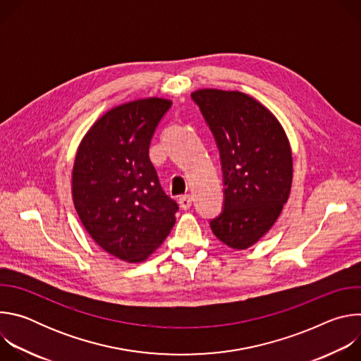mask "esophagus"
I'll use <instances>...</instances> for the list:
<instances>
[{"label": "esophagus", "mask_w": 361, "mask_h": 361, "mask_svg": "<svg viewBox=\"0 0 361 361\" xmlns=\"http://www.w3.org/2000/svg\"><path fill=\"white\" fill-rule=\"evenodd\" d=\"M178 202H180V207L183 210H188L191 207V204H192V197L190 194H184L178 198Z\"/></svg>", "instance_id": "obj_1"}]
</instances>
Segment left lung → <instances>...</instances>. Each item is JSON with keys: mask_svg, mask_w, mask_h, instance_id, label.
<instances>
[{"mask_svg": "<svg viewBox=\"0 0 361 361\" xmlns=\"http://www.w3.org/2000/svg\"><path fill=\"white\" fill-rule=\"evenodd\" d=\"M191 98L214 135L223 170V212L210 227L228 247L245 250L273 227L288 200L293 157L287 135L244 92L205 88Z\"/></svg>", "mask_w": 361, "mask_h": 361, "instance_id": "8db88e82", "label": "left lung"}]
</instances>
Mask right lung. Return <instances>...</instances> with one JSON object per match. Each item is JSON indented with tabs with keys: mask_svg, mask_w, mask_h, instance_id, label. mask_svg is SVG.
Masks as SVG:
<instances>
[{
	"mask_svg": "<svg viewBox=\"0 0 361 361\" xmlns=\"http://www.w3.org/2000/svg\"><path fill=\"white\" fill-rule=\"evenodd\" d=\"M171 107L164 98L126 102L82 138L73 169V200L92 240L117 259L138 263L170 234L178 204L148 157L151 138Z\"/></svg>",
	"mask_w": 361,
	"mask_h": 361,
	"instance_id": "add662e5",
	"label": "right lung"
}]
</instances>
